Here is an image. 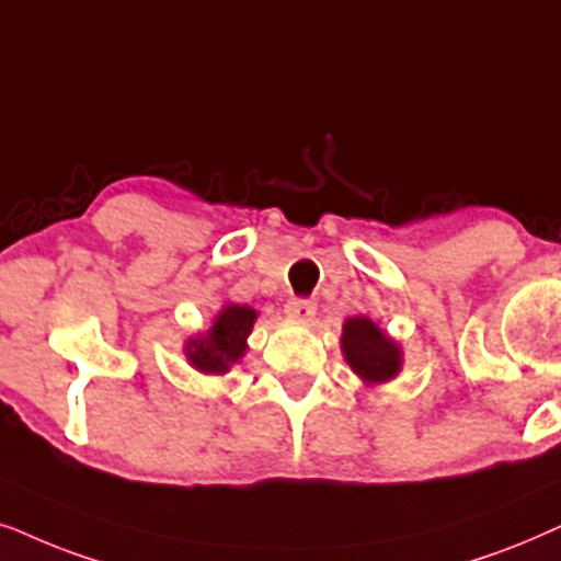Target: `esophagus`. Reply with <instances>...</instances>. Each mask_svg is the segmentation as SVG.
<instances>
[{
    "instance_id": "esophagus-1",
    "label": "esophagus",
    "mask_w": 561,
    "mask_h": 561,
    "mask_svg": "<svg viewBox=\"0 0 561 561\" xmlns=\"http://www.w3.org/2000/svg\"><path fill=\"white\" fill-rule=\"evenodd\" d=\"M287 316L293 320H310L316 316V302L308 300V297H293V300L287 302Z\"/></svg>"
}]
</instances>
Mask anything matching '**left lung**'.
<instances>
[{"instance_id":"1","label":"left lung","mask_w":561,"mask_h":561,"mask_svg":"<svg viewBox=\"0 0 561 561\" xmlns=\"http://www.w3.org/2000/svg\"><path fill=\"white\" fill-rule=\"evenodd\" d=\"M341 348L354 375L367 385L390 382L402 367V348L367 316L343 323Z\"/></svg>"}]
</instances>
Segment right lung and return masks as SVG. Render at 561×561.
Listing matches in <instances>:
<instances>
[{
	"label": "right lung",
	"instance_id": "right-lung-1",
	"mask_svg": "<svg viewBox=\"0 0 561 561\" xmlns=\"http://www.w3.org/2000/svg\"><path fill=\"white\" fill-rule=\"evenodd\" d=\"M259 312L249 305L226 302L215 316L210 331L194 335L184 343L186 362L203 375H226L236 362L245 354V339L256 323Z\"/></svg>",
	"mask_w": 561,
	"mask_h": 561
}]
</instances>
